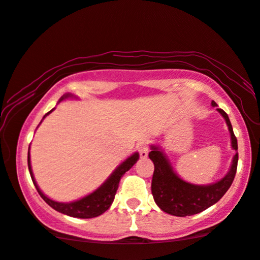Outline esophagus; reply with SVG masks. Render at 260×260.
Returning <instances> with one entry per match:
<instances>
[{"mask_svg":"<svg viewBox=\"0 0 260 260\" xmlns=\"http://www.w3.org/2000/svg\"><path fill=\"white\" fill-rule=\"evenodd\" d=\"M137 150H138V152H140V156H141L142 158L147 157L148 154H149V144H148V142H145V141L141 142V143L137 145Z\"/></svg>","mask_w":260,"mask_h":260,"instance_id":"1","label":"esophagus"}]
</instances>
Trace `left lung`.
<instances>
[{
	"mask_svg": "<svg viewBox=\"0 0 260 260\" xmlns=\"http://www.w3.org/2000/svg\"><path fill=\"white\" fill-rule=\"evenodd\" d=\"M213 106H216L215 102H212ZM225 118L232 140V148L236 150L233 157L232 167L229 174L222 180L209 186H195L181 180L173 172L168 159L157 147H152L149 152V157L154 162L155 170L151 181V193L156 205L163 212L175 216H187L198 214L215 202H218L229 190L232 184L238 167V142L234 136L232 124L229 116L222 109H216Z\"/></svg>",
	"mask_w": 260,
	"mask_h": 260,
	"instance_id": "obj_1",
	"label": "left lung"
}]
</instances>
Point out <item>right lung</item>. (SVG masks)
Returning a JSON list of instances; mask_svg holds the SVG:
<instances>
[{
	"label": "right lung",
	"mask_w": 260,
	"mask_h": 260,
	"mask_svg": "<svg viewBox=\"0 0 260 260\" xmlns=\"http://www.w3.org/2000/svg\"><path fill=\"white\" fill-rule=\"evenodd\" d=\"M71 97V94H66L61 98ZM52 110L49 112L46 113L44 118L48 113H51ZM140 156L136 152L131 157H129L126 161H124L122 165H120L118 168H117L111 176L109 177V180L103 184L102 187H99L97 190L93 191V193L87 195L80 200L70 202V204H62V202H56L53 201L51 199H48L46 195L42 193V191L39 189L38 184L35 183L33 173H31L30 168V159H29V154H28V169H29L30 177L33 180V183L35 188H37L38 193L40 194V197L46 201V204H48L52 208H54L55 211H58L62 214L73 216V218H80V219H90V218H95V216L101 215L105 211H108L110 206L113 202V199H115L116 191L118 189V184L120 181V177H122L124 174H125L127 170H129L131 167H133L135 163L137 162V159Z\"/></svg>",
	"instance_id": "1"
}]
</instances>
